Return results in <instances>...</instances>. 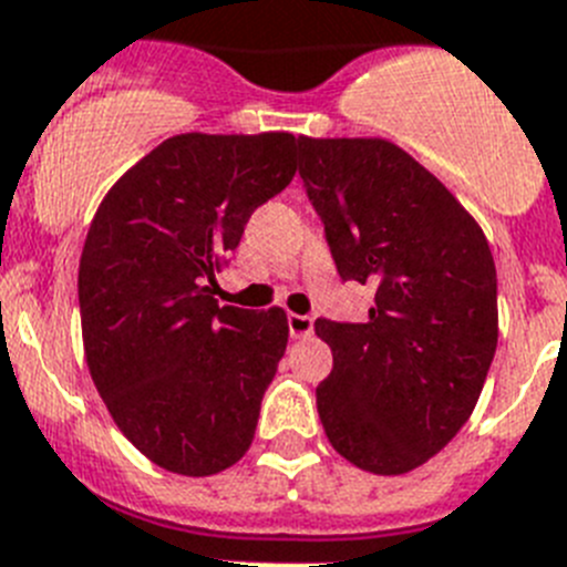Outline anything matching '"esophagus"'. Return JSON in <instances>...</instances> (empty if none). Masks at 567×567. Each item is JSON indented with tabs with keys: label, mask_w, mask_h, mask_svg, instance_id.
Listing matches in <instances>:
<instances>
[{
	"label": "esophagus",
	"mask_w": 567,
	"mask_h": 567,
	"mask_svg": "<svg viewBox=\"0 0 567 567\" xmlns=\"http://www.w3.org/2000/svg\"><path fill=\"white\" fill-rule=\"evenodd\" d=\"M288 331L293 339H305L313 333V319L302 317V313H290L288 317Z\"/></svg>",
	"instance_id": "esophagus-1"
}]
</instances>
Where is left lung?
I'll return each instance as SVG.
<instances>
[{"label": "left lung", "instance_id": "left-lung-1", "mask_svg": "<svg viewBox=\"0 0 567 567\" xmlns=\"http://www.w3.org/2000/svg\"><path fill=\"white\" fill-rule=\"evenodd\" d=\"M299 176L339 277L368 285L365 322L317 319L333 371L317 408L351 465L400 476L474 413L499 339L496 268L480 223L420 162L379 136H299Z\"/></svg>", "mask_w": 567, "mask_h": 567}]
</instances>
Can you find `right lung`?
I'll use <instances>...</instances> for the list:
<instances>
[{
  "mask_svg": "<svg viewBox=\"0 0 567 567\" xmlns=\"http://www.w3.org/2000/svg\"><path fill=\"white\" fill-rule=\"evenodd\" d=\"M297 145L285 131L171 136L116 179L87 230V371L116 427L171 474H219L254 442L288 317L219 305L214 288L250 214L297 174Z\"/></svg>",
  "mask_w": 567,
  "mask_h": 567,
  "instance_id": "1",
  "label": "right lung"
}]
</instances>
